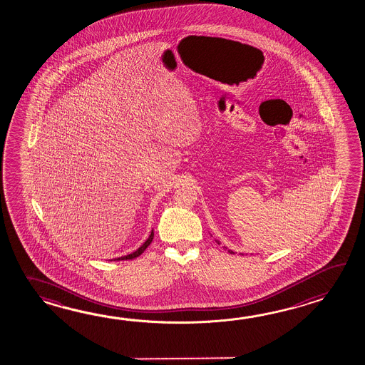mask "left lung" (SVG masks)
Returning a JSON list of instances; mask_svg holds the SVG:
<instances>
[{
  "mask_svg": "<svg viewBox=\"0 0 365 365\" xmlns=\"http://www.w3.org/2000/svg\"><path fill=\"white\" fill-rule=\"evenodd\" d=\"M217 243H218V240H216ZM225 248H226V247H225ZM226 250H227V248H226ZM229 252L230 253H234L232 252V251H231V250H229ZM240 255H243V253H240Z\"/></svg>",
  "mask_w": 365,
  "mask_h": 365,
  "instance_id": "obj_1",
  "label": "left lung"
}]
</instances>
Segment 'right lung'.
I'll return each instance as SVG.
<instances>
[{"instance_id": "obj_1", "label": "right lung", "mask_w": 365, "mask_h": 365, "mask_svg": "<svg viewBox=\"0 0 365 365\" xmlns=\"http://www.w3.org/2000/svg\"><path fill=\"white\" fill-rule=\"evenodd\" d=\"M153 237H155V232H153V229L150 231V234H149L148 239L143 243L142 246L139 247L136 251H134L133 253H130V255H126V256H122V257H118V259H114L115 260H133L135 257H138V256H140L144 251H145V248L152 243V240H153Z\"/></svg>"}]
</instances>
